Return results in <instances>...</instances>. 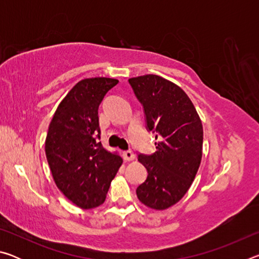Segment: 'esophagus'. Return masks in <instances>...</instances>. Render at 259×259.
I'll use <instances>...</instances> for the list:
<instances>
[{"mask_svg":"<svg viewBox=\"0 0 259 259\" xmlns=\"http://www.w3.org/2000/svg\"><path fill=\"white\" fill-rule=\"evenodd\" d=\"M123 159H124L125 161H133V160L135 159L134 152L130 151V150L124 151V152H123Z\"/></svg>","mask_w":259,"mask_h":259,"instance_id":"esophagus-1","label":"esophagus"}]
</instances>
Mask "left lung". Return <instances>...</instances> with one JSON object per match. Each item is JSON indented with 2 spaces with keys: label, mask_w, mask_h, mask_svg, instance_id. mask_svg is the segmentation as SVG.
<instances>
[{
  "label": "left lung",
  "mask_w": 259,
  "mask_h": 259,
  "mask_svg": "<svg viewBox=\"0 0 259 259\" xmlns=\"http://www.w3.org/2000/svg\"><path fill=\"white\" fill-rule=\"evenodd\" d=\"M143 105L146 129L155 133L156 151L139 154L147 169L137 187L139 201L155 210L177 203L191 187L202 157L203 128L194 105L182 88L159 75L129 78Z\"/></svg>",
  "instance_id": "1"
}]
</instances>
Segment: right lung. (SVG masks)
Instances as JSON below:
<instances>
[{
    "mask_svg": "<svg viewBox=\"0 0 259 259\" xmlns=\"http://www.w3.org/2000/svg\"><path fill=\"white\" fill-rule=\"evenodd\" d=\"M119 81L108 77L77 82L59 104L46 139V155L60 192L82 209L104 203L121 156L105 150L98 108Z\"/></svg>",
    "mask_w": 259,
    "mask_h": 259,
    "instance_id": "add662e5",
    "label": "right lung"
}]
</instances>
